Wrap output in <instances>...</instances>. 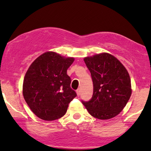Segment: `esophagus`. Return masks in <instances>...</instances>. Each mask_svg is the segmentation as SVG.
I'll list each match as a JSON object with an SVG mask.
<instances>
[{"label": "esophagus", "instance_id": "34e87169", "mask_svg": "<svg viewBox=\"0 0 151 151\" xmlns=\"http://www.w3.org/2000/svg\"><path fill=\"white\" fill-rule=\"evenodd\" d=\"M76 92H77V94L78 96H80V89H78L77 91H76Z\"/></svg>", "mask_w": 151, "mask_h": 151}]
</instances>
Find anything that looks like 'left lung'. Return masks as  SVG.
Masks as SVG:
<instances>
[{"instance_id": "left-lung-1", "label": "left lung", "mask_w": 151, "mask_h": 151, "mask_svg": "<svg viewBox=\"0 0 151 151\" xmlns=\"http://www.w3.org/2000/svg\"><path fill=\"white\" fill-rule=\"evenodd\" d=\"M90 71L93 91L91 99L82 101L88 112L106 120L117 116L131 95V79L124 65L113 55L101 53L84 59Z\"/></svg>"}]
</instances>
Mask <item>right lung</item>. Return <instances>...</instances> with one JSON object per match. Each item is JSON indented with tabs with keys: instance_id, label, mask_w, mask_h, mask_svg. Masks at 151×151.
Returning a JSON list of instances; mask_svg holds the SVG:
<instances>
[{
	"instance_id": "1",
	"label": "right lung",
	"mask_w": 151,
	"mask_h": 151,
	"mask_svg": "<svg viewBox=\"0 0 151 151\" xmlns=\"http://www.w3.org/2000/svg\"><path fill=\"white\" fill-rule=\"evenodd\" d=\"M73 58L47 52L31 64L24 77L22 94L33 113L45 121L63 116L77 93L71 89L67 70Z\"/></svg>"
}]
</instances>
